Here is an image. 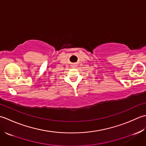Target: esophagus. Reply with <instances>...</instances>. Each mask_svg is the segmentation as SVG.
<instances>
[{"label": "esophagus", "mask_w": 146, "mask_h": 146, "mask_svg": "<svg viewBox=\"0 0 146 146\" xmlns=\"http://www.w3.org/2000/svg\"><path fill=\"white\" fill-rule=\"evenodd\" d=\"M76 66H77V64H76V63H74V64H73L72 65V67L73 68H74V67H76Z\"/></svg>", "instance_id": "1"}]
</instances>
